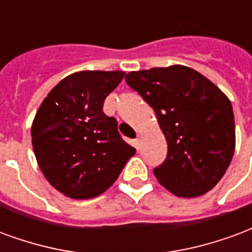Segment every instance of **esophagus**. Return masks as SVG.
Segmentation results:
<instances>
[{
  "instance_id": "34e87169",
  "label": "esophagus",
  "mask_w": 252,
  "mask_h": 252,
  "mask_svg": "<svg viewBox=\"0 0 252 252\" xmlns=\"http://www.w3.org/2000/svg\"><path fill=\"white\" fill-rule=\"evenodd\" d=\"M139 141H141V134H137V138H135V145L138 146Z\"/></svg>"
}]
</instances>
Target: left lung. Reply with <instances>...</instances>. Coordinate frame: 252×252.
Returning <instances> with one entry per match:
<instances>
[{
  "instance_id": "1",
  "label": "left lung",
  "mask_w": 252,
  "mask_h": 252,
  "mask_svg": "<svg viewBox=\"0 0 252 252\" xmlns=\"http://www.w3.org/2000/svg\"><path fill=\"white\" fill-rule=\"evenodd\" d=\"M126 83L153 107L168 144L154 169L162 187L179 197H197L219 183L235 152V121L227 95L185 65L133 71Z\"/></svg>"
}]
</instances>
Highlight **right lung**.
<instances>
[{
    "mask_svg": "<svg viewBox=\"0 0 252 252\" xmlns=\"http://www.w3.org/2000/svg\"><path fill=\"white\" fill-rule=\"evenodd\" d=\"M124 71H79L60 80L33 119L32 145L44 177L71 199H93L118 179L135 149L103 113Z\"/></svg>",
    "mask_w": 252,
    "mask_h": 252,
    "instance_id": "obj_1",
    "label": "right lung"
}]
</instances>
